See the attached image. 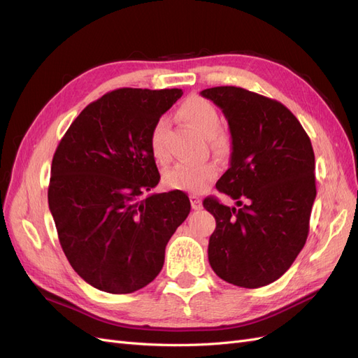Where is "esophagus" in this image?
Listing matches in <instances>:
<instances>
[{"mask_svg": "<svg viewBox=\"0 0 358 358\" xmlns=\"http://www.w3.org/2000/svg\"><path fill=\"white\" fill-rule=\"evenodd\" d=\"M189 200H191V206H192V209L194 210H200V209H203V201H201V199L200 197H197V196H192L189 197Z\"/></svg>", "mask_w": 358, "mask_h": 358, "instance_id": "1", "label": "esophagus"}]
</instances>
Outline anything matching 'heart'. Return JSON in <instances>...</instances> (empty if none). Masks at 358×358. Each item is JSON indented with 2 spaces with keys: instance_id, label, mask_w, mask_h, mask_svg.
<instances>
[{
  "instance_id": "heart-1",
  "label": "heart",
  "mask_w": 358,
  "mask_h": 358,
  "mask_svg": "<svg viewBox=\"0 0 358 358\" xmlns=\"http://www.w3.org/2000/svg\"><path fill=\"white\" fill-rule=\"evenodd\" d=\"M179 116L196 127L204 136L213 138L216 149L224 150L227 148L225 136L220 134V113L218 109L209 100L199 95H192L179 107ZM167 119L159 117L152 125L149 134V146L157 159L164 161L169 155L166 145ZM218 176V167L212 162H191L180 161L169 169L164 175V183L171 189H182L189 192H201L208 188Z\"/></svg>"
}]
</instances>
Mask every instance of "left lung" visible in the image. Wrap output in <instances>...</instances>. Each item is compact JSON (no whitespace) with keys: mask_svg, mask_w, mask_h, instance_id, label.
Segmentation results:
<instances>
[{"mask_svg":"<svg viewBox=\"0 0 358 358\" xmlns=\"http://www.w3.org/2000/svg\"><path fill=\"white\" fill-rule=\"evenodd\" d=\"M222 110L231 134L230 167L216 182L236 200L204 199L215 216L209 263L229 284L258 288L282 276L305 246L317 197L310 138L284 104L237 86L200 92Z\"/></svg>","mask_w":358,"mask_h":358,"instance_id":"obj_1","label":"left lung"}]
</instances>
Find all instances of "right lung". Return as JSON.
I'll list each match as a JSON object with an SVG mask.
<instances>
[{
    "label": "right lung",
    "instance_id": "obj_1",
    "mask_svg": "<svg viewBox=\"0 0 358 358\" xmlns=\"http://www.w3.org/2000/svg\"><path fill=\"white\" fill-rule=\"evenodd\" d=\"M180 96L112 91L85 107L55 150L49 209L74 272L96 289L128 294L152 282L191 210L179 189L142 199L159 182L150 129Z\"/></svg>",
    "mask_w": 358,
    "mask_h": 358
}]
</instances>
